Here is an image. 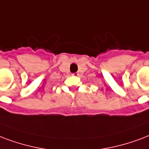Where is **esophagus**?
<instances>
[{
	"instance_id": "1",
	"label": "esophagus",
	"mask_w": 149,
	"mask_h": 149,
	"mask_svg": "<svg viewBox=\"0 0 149 149\" xmlns=\"http://www.w3.org/2000/svg\"><path fill=\"white\" fill-rule=\"evenodd\" d=\"M72 75L75 76V77H78V76L79 75V73H78V72H76V73H74Z\"/></svg>"
}]
</instances>
